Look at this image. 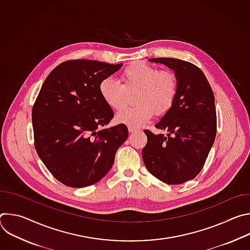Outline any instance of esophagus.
<instances>
[{
  "mask_svg": "<svg viewBox=\"0 0 250 250\" xmlns=\"http://www.w3.org/2000/svg\"><path fill=\"white\" fill-rule=\"evenodd\" d=\"M127 128H128V131H129V132H134V131H137V130H138L137 127H134V126H131V125H128Z\"/></svg>",
  "mask_w": 250,
  "mask_h": 250,
  "instance_id": "1",
  "label": "esophagus"
}]
</instances>
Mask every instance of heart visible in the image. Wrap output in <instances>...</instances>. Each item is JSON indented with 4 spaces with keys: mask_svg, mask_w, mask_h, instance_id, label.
Wrapping results in <instances>:
<instances>
[{
    "mask_svg": "<svg viewBox=\"0 0 250 250\" xmlns=\"http://www.w3.org/2000/svg\"><path fill=\"white\" fill-rule=\"evenodd\" d=\"M120 82L106 78L100 86V95L111 109L119 111L127 104L128 94L134 92L131 108H125L117 115V121L131 126H139L154 114L162 116L174 104L178 94V77L171 70H158L145 62L127 65L120 75Z\"/></svg>",
    "mask_w": 250,
    "mask_h": 250,
    "instance_id": "obj_1",
    "label": "heart"
}]
</instances>
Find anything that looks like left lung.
<instances>
[{
    "label": "left lung",
    "instance_id": "1",
    "mask_svg": "<svg viewBox=\"0 0 250 250\" xmlns=\"http://www.w3.org/2000/svg\"><path fill=\"white\" fill-rule=\"evenodd\" d=\"M165 64L178 77V94L172 108L155 125L168 133L145 130L147 144L142 159L160 181L183 184L201 172L217 133V113L211 88L195 64L176 58H151Z\"/></svg>",
    "mask_w": 250,
    "mask_h": 250
}]
</instances>
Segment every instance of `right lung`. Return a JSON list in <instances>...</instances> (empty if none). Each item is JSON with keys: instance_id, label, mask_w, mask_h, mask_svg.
<instances>
[{"instance_id": "1", "label": "right lung", "mask_w": 250, "mask_h": 250, "mask_svg": "<svg viewBox=\"0 0 250 250\" xmlns=\"http://www.w3.org/2000/svg\"><path fill=\"white\" fill-rule=\"evenodd\" d=\"M122 65L89 59L64 61L46 77L33 104L35 150L55 179L68 187L100 181L127 138L124 124L99 129L114 118L99 86Z\"/></svg>"}]
</instances>
